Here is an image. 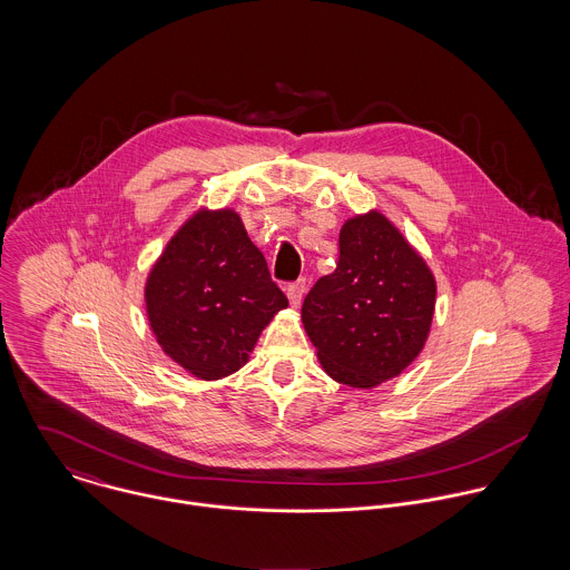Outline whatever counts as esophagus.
<instances>
[{
	"mask_svg": "<svg viewBox=\"0 0 570 570\" xmlns=\"http://www.w3.org/2000/svg\"><path fill=\"white\" fill-rule=\"evenodd\" d=\"M285 292H287L289 305H292V307H298V305H301V301H303V294H305V281H296V283H289Z\"/></svg>",
	"mask_w": 570,
	"mask_h": 570,
	"instance_id": "obj_1",
	"label": "esophagus"
}]
</instances>
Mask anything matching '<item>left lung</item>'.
<instances>
[{
	"instance_id": "left-lung-1",
	"label": "left lung",
	"mask_w": 570,
	"mask_h": 570,
	"mask_svg": "<svg viewBox=\"0 0 570 570\" xmlns=\"http://www.w3.org/2000/svg\"><path fill=\"white\" fill-rule=\"evenodd\" d=\"M434 298L423 258L384 215L368 213L342 226L335 272L309 289L303 325L335 382L373 389L419 355Z\"/></svg>"
}]
</instances>
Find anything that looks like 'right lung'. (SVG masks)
I'll return each instance as SVG.
<instances>
[{
    "instance_id": "right-lung-1",
    "label": "right lung",
    "mask_w": 570,
    "mask_h": 570,
    "mask_svg": "<svg viewBox=\"0 0 570 570\" xmlns=\"http://www.w3.org/2000/svg\"><path fill=\"white\" fill-rule=\"evenodd\" d=\"M151 328L168 357L202 380L247 362L287 296L233 210H199L168 242L147 289Z\"/></svg>"
}]
</instances>
